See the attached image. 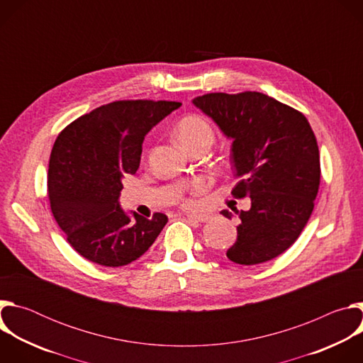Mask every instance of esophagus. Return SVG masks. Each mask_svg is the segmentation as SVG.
Returning <instances> with one entry per match:
<instances>
[{
    "mask_svg": "<svg viewBox=\"0 0 363 363\" xmlns=\"http://www.w3.org/2000/svg\"><path fill=\"white\" fill-rule=\"evenodd\" d=\"M213 216L210 213H199V214H186L188 220H194V221H199V223H205L208 221Z\"/></svg>",
    "mask_w": 363,
    "mask_h": 363,
    "instance_id": "esophagus-1",
    "label": "esophagus"
}]
</instances>
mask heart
Listing matches in <instances>:
<instances>
[{
	"mask_svg": "<svg viewBox=\"0 0 363 363\" xmlns=\"http://www.w3.org/2000/svg\"><path fill=\"white\" fill-rule=\"evenodd\" d=\"M175 135L179 143L186 149H191L192 146L201 145V143L211 145L216 138L211 123L199 115H188L184 119H181L175 128ZM203 188H205V182L201 179H196L192 182L189 188V194L191 195L201 194ZM181 202L184 205H189L191 199L182 198Z\"/></svg>",
	"mask_w": 363,
	"mask_h": 363,
	"instance_id": "obj_1",
	"label": "heart"
}]
</instances>
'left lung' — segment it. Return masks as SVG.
Listing matches in <instances>:
<instances>
[{
    "label": "left lung",
    "instance_id": "1",
    "mask_svg": "<svg viewBox=\"0 0 363 363\" xmlns=\"http://www.w3.org/2000/svg\"><path fill=\"white\" fill-rule=\"evenodd\" d=\"M192 103L233 139L238 182L231 194L251 198L227 257L242 266L273 260L294 244L315 208L320 157L312 128L301 112L260 91L208 93ZM221 214L231 218L228 210Z\"/></svg>",
    "mask_w": 363,
    "mask_h": 363
}]
</instances>
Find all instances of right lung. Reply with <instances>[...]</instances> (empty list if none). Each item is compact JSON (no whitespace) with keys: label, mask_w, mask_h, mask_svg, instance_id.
Here are the masks:
<instances>
[{"label":"right lung","mask_w":363,"mask_h":363,"mask_svg":"<svg viewBox=\"0 0 363 363\" xmlns=\"http://www.w3.org/2000/svg\"><path fill=\"white\" fill-rule=\"evenodd\" d=\"M181 106L168 100H116L66 126L50 155L47 191L59 227L86 260L121 267L157 240L168 217H129L122 178L136 174L145 135Z\"/></svg>","instance_id":"right-lung-1"}]
</instances>
